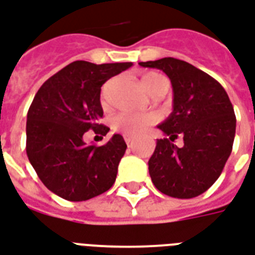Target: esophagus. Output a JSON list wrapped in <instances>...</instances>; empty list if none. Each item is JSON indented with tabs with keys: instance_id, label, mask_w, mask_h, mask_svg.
<instances>
[{
	"instance_id": "obj_1",
	"label": "esophagus",
	"mask_w": 255,
	"mask_h": 255,
	"mask_svg": "<svg viewBox=\"0 0 255 255\" xmlns=\"http://www.w3.org/2000/svg\"><path fill=\"white\" fill-rule=\"evenodd\" d=\"M124 140H126V143H127V144H129V143L133 140V136L132 135H124Z\"/></svg>"
}]
</instances>
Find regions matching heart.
I'll list each match as a JSON object with an SVG mask.
<instances>
[{"instance_id": "heart-1", "label": "heart", "mask_w": 255, "mask_h": 255, "mask_svg": "<svg viewBox=\"0 0 255 255\" xmlns=\"http://www.w3.org/2000/svg\"><path fill=\"white\" fill-rule=\"evenodd\" d=\"M142 86L144 88L147 93H150V90L156 86L158 84L162 82H167V81L158 73H146L142 75ZM107 90V89H105ZM154 122V119L150 115H139V113H122L118 115L113 119L112 126L113 128L119 131V132L126 133V135H139V133L144 132L147 127H150Z\"/></svg>"}]
</instances>
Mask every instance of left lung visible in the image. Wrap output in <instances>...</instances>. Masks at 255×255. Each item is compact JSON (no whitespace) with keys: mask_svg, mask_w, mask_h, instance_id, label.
Wrapping results in <instances>:
<instances>
[{"mask_svg":"<svg viewBox=\"0 0 255 255\" xmlns=\"http://www.w3.org/2000/svg\"><path fill=\"white\" fill-rule=\"evenodd\" d=\"M159 69L173 86V112L158 126L166 136L156 140L148 159L152 184L163 195L192 199L214 185L233 150L237 119L228 94L218 81L175 58L139 63ZM181 134L184 146L174 139Z\"/></svg>","mask_w":255,"mask_h":255,"instance_id":"8db88e82","label":"left lung"}]
</instances>
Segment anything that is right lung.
I'll use <instances>...</instances> for the list:
<instances>
[{
  "instance_id": "right-lung-1",
  "label": "right lung",
  "mask_w": 255,
  "mask_h": 255,
  "mask_svg": "<svg viewBox=\"0 0 255 255\" xmlns=\"http://www.w3.org/2000/svg\"><path fill=\"white\" fill-rule=\"evenodd\" d=\"M131 66L75 60L37 90L27 115V155L41 182L62 199L85 201L115 184L127 148L123 136L115 133L103 146H89L84 133H108L100 124L101 86Z\"/></svg>"
}]
</instances>
